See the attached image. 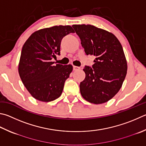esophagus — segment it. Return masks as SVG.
<instances>
[{
	"instance_id": "obj_1",
	"label": "esophagus",
	"mask_w": 146,
	"mask_h": 146,
	"mask_svg": "<svg viewBox=\"0 0 146 146\" xmlns=\"http://www.w3.org/2000/svg\"><path fill=\"white\" fill-rule=\"evenodd\" d=\"M80 68L78 67V66H73V70H75V71H78L80 70Z\"/></svg>"
}]
</instances>
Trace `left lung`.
I'll list each match as a JSON object with an SVG mask.
<instances>
[{
  "instance_id": "1",
  "label": "left lung",
  "mask_w": 146,
  "mask_h": 146,
  "mask_svg": "<svg viewBox=\"0 0 146 146\" xmlns=\"http://www.w3.org/2000/svg\"><path fill=\"white\" fill-rule=\"evenodd\" d=\"M87 55L96 59L92 68L85 66L80 82L82 97L91 103L102 104L117 93L127 73V62L121 44L112 33L91 25H73Z\"/></svg>"
}]
</instances>
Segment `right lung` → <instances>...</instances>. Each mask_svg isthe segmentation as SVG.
I'll use <instances>...</instances> for the list:
<instances>
[{
    "label": "right lung",
    "instance_id": "1",
    "mask_svg": "<svg viewBox=\"0 0 146 146\" xmlns=\"http://www.w3.org/2000/svg\"><path fill=\"white\" fill-rule=\"evenodd\" d=\"M71 33L75 32L70 25L42 29L32 34L23 44L18 73L23 85L35 99L49 102L61 95L73 66L54 65L52 59L60 55L62 39Z\"/></svg>",
    "mask_w": 146,
    "mask_h": 146
}]
</instances>
